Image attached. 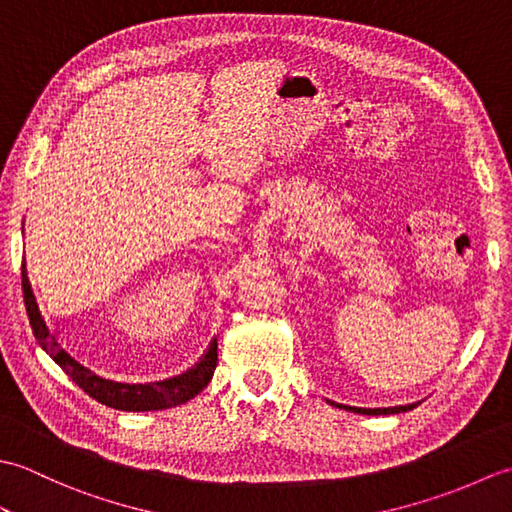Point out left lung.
<instances>
[{"label":"left lung","instance_id":"1","mask_svg":"<svg viewBox=\"0 0 512 512\" xmlns=\"http://www.w3.org/2000/svg\"><path fill=\"white\" fill-rule=\"evenodd\" d=\"M416 405H405V407H387V409H361V407H345L354 413H365V416H387V413H400V411H409Z\"/></svg>","mask_w":512,"mask_h":512}]
</instances>
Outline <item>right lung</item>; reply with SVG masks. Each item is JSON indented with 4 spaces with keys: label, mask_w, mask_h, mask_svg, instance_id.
Listing matches in <instances>:
<instances>
[{
    "label": "right lung",
    "mask_w": 512,
    "mask_h": 512,
    "mask_svg": "<svg viewBox=\"0 0 512 512\" xmlns=\"http://www.w3.org/2000/svg\"><path fill=\"white\" fill-rule=\"evenodd\" d=\"M21 288H24V303H26L32 332H35V339L41 343L43 350L54 358V363H57L63 372L85 391V394L92 396L94 400H99L101 405L121 409V411L169 409L198 396L213 378V372L217 367V341L209 345V350H206V354L200 358V363L191 367L189 372L167 378V380H158V383L129 385V383H116V380L96 376L88 367H83L79 361H74V358L65 352L63 347H59L57 341H54V336L50 334L48 325L39 312L35 292H32L30 279L26 273V259L24 264H21Z\"/></svg>",
    "instance_id": "obj_1"
}]
</instances>
